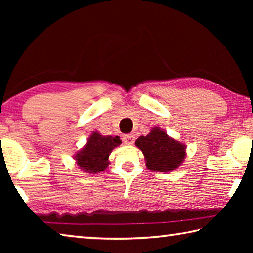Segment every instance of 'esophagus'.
<instances>
[{
	"label": "esophagus",
	"mask_w": 253,
	"mask_h": 253,
	"mask_svg": "<svg viewBox=\"0 0 253 253\" xmlns=\"http://www.w3.org/2000/svg\"><path fill=\"white\" fill-rule=\"evenodd\" d=\"M123 142L128 144V145L134 144V142H135V136L132 135V134H126V135H124V136H123Z\"/></svg>",
	"instance_id": "esophagus-1"
}]
</instances>
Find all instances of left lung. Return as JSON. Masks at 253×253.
Returning <instances> with one entry per match:
<instances>
[{
    "mask_svg": "<svg viewBox=\"0 0 253 253\" xmlns=\"http://www.w3.org/2000/svg\"><path fill=\"white\" fill-rule=\"evenodd\" d=\"M135 144L143 152L147 169L151 170L170 172L178 168L185 157V147L157 127L147 136H140Z\"/></svg>",
    "mask_w": 253,
    "mask_h": 253,
    "instance_id": "1",
    "label": "left lung"
}]
</instances>
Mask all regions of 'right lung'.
I'll return each instance as SVG.
<instances>
[{"label": "right lung", "mask_w": 253, "mask_h": 253, "mask_svg": "<svg viewBox=\"0 0 253 253\" xmlns=\"http://www.w3.org/2000/svg\"><path fill=\"white\" fill-rule=\"evenodd\" d=\"M121 143L118 136H101L98 132H92L85 147L77 153V164L84 172L92 174L104 172L109 164L108 157L111 151Z\"/></svg>", "instance_id": "add662e5"}]
</instances>
